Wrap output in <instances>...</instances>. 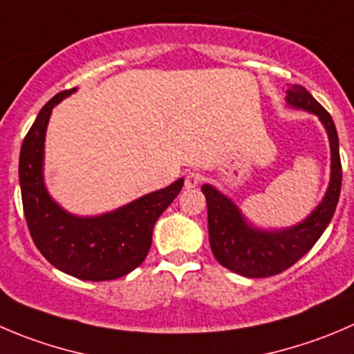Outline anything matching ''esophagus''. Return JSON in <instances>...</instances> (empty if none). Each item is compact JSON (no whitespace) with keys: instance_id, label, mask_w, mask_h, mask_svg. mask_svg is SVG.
<instances>
[{"instance_id":"esophagus-1","label":"esophagus","mask_w":354,"mask_h":354,"mask_svg":"<svg viewBox=\"0 0 354 354\" xmlns=\"http://www.w3.org/2000/svg\"><path fill=\"white\" fill-rule=\"evenodd\" d=\"M202 183V174L197 173V171H192L185 176V187L187 188H195Z\"/></svg>"}]
</instances>
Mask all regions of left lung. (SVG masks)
Listing matches in <instances>:
<instances>
[{
	"mask_svg": "<svg viewBox=\"0 0 354 354\" xmlns=\"http://www.w3.org/2000/svg\"><path fill=\"white\" fill-rule=\"evenodd\" d=\"M287 102L292 107L313 112L324 122L330 140V185L322 204L297 226L280 232H263L247 225L236 205L211 185H202L207 202L209 242L221 266L249 279L279 275L290 268L317 243L330 223L341 195L342 166L339 156V136L330 114L311 97L303 86H290Z\"/></svg>",
	"mask_w": 354,
	"mask_h": 354,
	"instance_id": "obj_1",
	"label": "left lung"
}]
</instances>
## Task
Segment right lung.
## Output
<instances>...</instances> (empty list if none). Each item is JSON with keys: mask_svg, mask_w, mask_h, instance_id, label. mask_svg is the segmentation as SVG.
I'll use <instances>...</instances> for the list:
<instances>
[{"mask_svg": "<svg viewBox=\"0 0 354 354\" xmlns=\"http://www.w3.org/2000/svg\"><path fill=\"white\" fill-rule=\"evenodd\" d=\"M72 91L55 95L24 138L19 160L24 214L34 243L55 268L91 282L115 280L143 263L152 245L153 225L178 197L183 180L97 218L65 212L44 188L43 149L51 109Z\"/></svg>", "mask_w": 354, "mask_h": 354, "instance_id": "right-lung-1", "label": "right lung"}]
</instances>
